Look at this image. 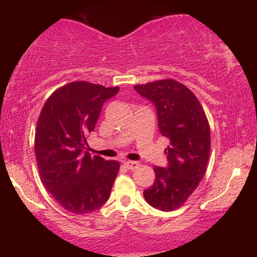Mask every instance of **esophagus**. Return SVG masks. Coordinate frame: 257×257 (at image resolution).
Segmentation results:
<instances>
[{
	"mask_svg": "<svg viewBox=\"0 0 257 257\" xmlns=\"http://www.w3.org/2000/svg\"><path fill=\"white\" fill-rule=\"evenodd\" d=\"M123 164H124V166L131 170L137 169V168L139 167V162H135V161H125Z\"/></svg>",
	"mask_w": 257,
	"mask_h": 257,
	"instance_id": "obj_1",
	"label": "esophagus"
}]
</instances>
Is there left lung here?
I'll return each mask as SVG.
<instances>
[{
  "label": "left lung",
  "mask_w": 257,
  "mask_h": 257,
  "mask_svg": "<svg viewBox=\"0 0 257 257\" xmlns=\"http://www.w3.org/2000/svg\"><path fill=\"white\" fill-rule=\"evenodd\" d=\"M156 106L158 128L170 140L166 149L168 167H155L156 180L144 191L153 208L172 211L181 208L204 178L210 155V126L197 96L175 79L134 85Z\"/></svg>",
  "instance_id": "1"
}]
</instances>
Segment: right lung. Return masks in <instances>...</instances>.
Instances as JSON below:
<instances>
[{
  "label": "right lung",
  "instance_id": "obj_1",
  "mask_svg": "<svg viewBox=\"0 0 257 257\" xmlns=\"http://www.w3.org/2000/svg\"><path fill=\"white\" fill-rule=\"evenodd\" d=\"M118 87L79 81L59 88L47 99L37 120L35 155L41 181L65 210L88 214L107 202L119 170L84 151L101 107Z\"/></svg>",
  "mask_w": 257,
  "mask_h": 257
}]
</instances>
